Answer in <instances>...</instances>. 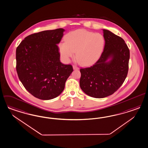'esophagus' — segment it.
<instances>
[{"instance_id": "esophagus-1", "label": "esophagus", "mask_w": 148, "mask_h": 148, "mask_svg": "<svg viewBox=\"0 0 148 148\" xmlns=\"http://www.w3.org/2000/svg\"><path fill=\"white\" fill-rule=\"evenodd\" d=\"M73 69H74V70H77V69H79V68L77 67L76 66H75V65H73Z\"/></svg>"}]
</instances>
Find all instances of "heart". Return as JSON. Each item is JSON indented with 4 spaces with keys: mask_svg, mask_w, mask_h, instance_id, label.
Instances as JSON below:
<instances>
[{
    "mask_svg": "<svg viewBox=\"0 0 148 148\" xmlns=\"http://www.w3.org/2000/svg\"><path fill=\"white\" fill-rule=\"evenodd\" d=\"M65 42L58 45L61 57L65 62H69L74 56L83 66L94 63L103 51L105 40L99 33H93L84 29L68 32L64 37Z\"/></svg>",
    "mask_w": 148,
    "mask_h": 148,
    "instance_id": "heart-1",
    "label": "heart"
}]
</instances>
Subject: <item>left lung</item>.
<instances>
[{
    "instance_id": "obj_1",
    "label": "left lung",
    "mask_w": 148,
    "mask_h": 148,
    "mask_svg": "<svg viewBox=\"0 0 148 148\" xmlns=\"http://www.w3.org/2000/svg\"><path fill=\"white\" fill-rule=\"evenodd\" d=\"M105 41L103 52L90 67L81 68L80 86L85 94L103 98L113 94L125 80L130 51L124 40L103 29Z\"/></svg>"
}]
</instances>
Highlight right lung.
Segmentation results:
<instances>
[{
    "instance_id": "1",
    "label": "right lung",
    "mask_w": 148,
    "mask_h": 148,
    "mask_svg": "<svg viewBox=\"0 0 148 148\" xmlns=\"http://www.w3.org/2000/svg\"><path fill=\"white\" fill-rule=\"evenodd\" d=\"M64 29L45 30L26 37L16 49V70L25 88L37 98L58 97L73 69L60 62L58 45Z\"/></svg>"
}]
</instances>
